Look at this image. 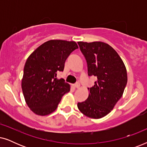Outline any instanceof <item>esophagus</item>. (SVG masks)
I'll use <instances>...</instances> for the list:
<instances>
[{
    "instance_id": "esophagus-1",
    "label": "esophagus",
    "mask_w": 147,
    "mask_h": 147,
    "mask_svg": "<svg viewBox=\"0 0 147 147\" xmlns=\"http://www.w3.org/2000/svg\"><path fill=\"white\" fill-rule=\"evenodd\" d=\"M74 86L76 88H79L80 86V83H76V84H74Z\"/></svg>"
}]
</instances>
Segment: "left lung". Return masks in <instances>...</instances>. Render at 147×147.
Returning <instances> with one entry per match:
<instances>
[{
	"label": "left lung",
	"instance_id": "left-lung-1",
	"mask_svg": "<svg viewBox=\"0 0 147 147\" xmlns=\"http://www.w3.org/2000/svg\"><path fill=\"white\" fill-rule=\"evenodd\" d=\"M88 64V76L97 80L90 88L88 98L78 102L80 111L88 117L98 119L109 114L122 96L127 84L123 61L108 44L101 41L78 42Z\"/></svg>",
	"mask_w": 147,
	"mask_h": 147
}]
</instances>
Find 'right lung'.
<instances>
[{"label": "right lung", "mask_w": 147, "mask_h": 147, "mask_svg": "<svg viewBox=\"0 0 147 147\" xmlns=\"http://www.w3.org/2000/svg\"><path fill=\"white\" fill-rule=\"evenodd\" d=\"M78 49L75 41L50 40L38 47L27 58L21 88L26 104L38 116H47L57 108L61 97L70 90L63 79H57L65 60Z\"/></svg>", "instance_id": "right-lung-1"}]
</instances>
